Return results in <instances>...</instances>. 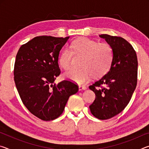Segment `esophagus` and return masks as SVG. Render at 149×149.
<instances>
[{"label":"esophagus","mask_w":149,"mask_h":149,"mask_svg":"<svg viewBox=\"0 0 149 149\" xmlns=\"http://www.w3.org/2000/svg\"><path fill=\"white\" fill-rule=\"evenodd\" d=\"M87 89L86 86L85 85H79V91H82V90H85Z\"/></svg>","instance_id":"obj_1"}]
</instances>
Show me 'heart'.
Here are the masks:
<instances>
[{"mask_svg":"<svg viewBox=\"0 0 149 149\" xmlns=\"http://www.w3.org/2000/svg\"><path fill=\"white\" fill-rule=\"evenodd\" d=\"M70 49L63 50L58 57L59 65L68 70L72 64L74 54L83 56L80 69H72L64 74V77L78 84H83L93 75L100 77L107 74L112 66L114 50L108 43H100L88 38L73 41Z\"/></svg>","mask_w":149,"mask_h":149,"instance_id":"obj_1","label":"heart"}]
</instances>
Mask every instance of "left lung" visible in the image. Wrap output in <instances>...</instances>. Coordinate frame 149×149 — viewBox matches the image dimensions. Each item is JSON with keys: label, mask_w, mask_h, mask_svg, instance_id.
I'll list each match as a JSON object with an SVG mask.
<instances>
[{"label": "left lung", "mask_w": 149, "mask_h": 149, "mask_svg": "<svg viewBox=\"0 0 149 149\" xmlns=\"http://www.w3.org/2000/svg\"><path fill=\"white\" fill-rule=\"evenodd\" d=\"M99 37L112 47L114 60L107 74L89 87L96 95L89 108L95 117L107 120L120 114L130 102L137 86L138 62L132 45L122 37Z\"/></svg>", "instance_id": "left-lung-1"}]
</instances>
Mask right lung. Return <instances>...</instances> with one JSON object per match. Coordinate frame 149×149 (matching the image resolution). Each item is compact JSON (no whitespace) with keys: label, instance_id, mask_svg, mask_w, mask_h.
<instances>
[{"label":"right lung","instance_id":"1","mask_svg":"<svg viewBox=\"0 0 149 149\" xmlns=\"http://www.w3.org/2000/svg\"><path fill=\"white\" fill-rule=\"evenodd\" d=\"M70 37L39 36L22 45L14 64V81L27 110L44 121L62 114L69 97L78 86L67 80L54 84L60 74L58 56Z\"/></svg>","mask_w":149,"mask_h":149}]
</instances>
